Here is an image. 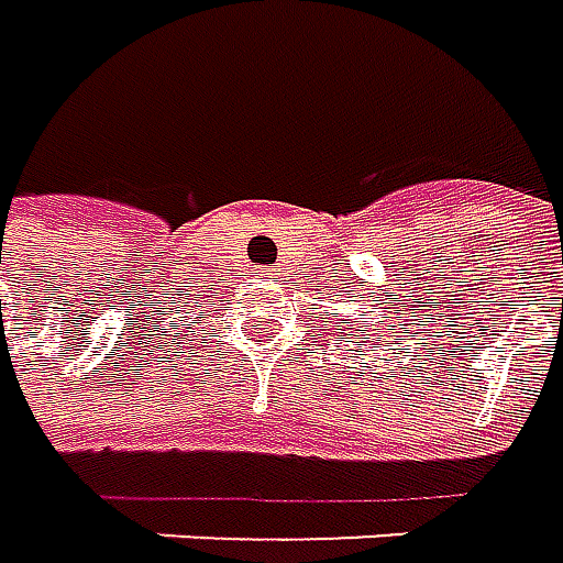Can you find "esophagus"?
I'll list each match as a JSON object with an SVG mask.
<instances>
[{
    "label": "esophagus",
    "instance_id": "esophagus-1",
    "mask_svg": "<svg viewBox=\"0 0 563 563\" xmlns=\"http://www.w3.org/2000/svg\"><path fill=\"white\" fill-rule=\"evenodd\" d=\"M262 274H268V271H262Z\"/></svg>",
    "mask_w": 563,
    "mask_h": 563
}]
</instances>
